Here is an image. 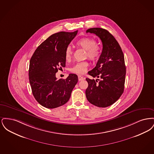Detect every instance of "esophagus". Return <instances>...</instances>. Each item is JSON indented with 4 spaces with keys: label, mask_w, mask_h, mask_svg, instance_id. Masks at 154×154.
I'll use <instances>...</instances> for the list:
<instances>
[{
    "label": "esophagus",
    "mask_w": 154,
    "mask_h": 154,
    "mask_svg": "<svg viewBox=\"0 0 154 154\" xmlns=\"http://www.w3.org/2000/svg\"><path fill=\"white\" fill-rule=\"evenodd\" d=\"M78 79H79V81H82L84 80V78L83 77H82L80 75H78Z\"/></svg>",
    "instance_id": "esophagus-1"
}]
</instances>
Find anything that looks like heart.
<instances>
[{
	"instance_id": "heart-1",
	"label": "heart",
	"mask_w": 154,
	"mask_h": 154,
	"mask_svg": "<svg viewBox=\"0 0 154 154\" xmlns=\"http://www.w3.org/2000/svg\"><path fill=\"white\" fill-rule=\"evenodd\" d=\"M76 44L87 51L86 57L92 60H96L100 58L101 51L99 46L97 45L95 39L92 37H85L78 40ZM73 56V51L70 46L66 47L65 52V57L67 61H69ZM88 63L86 61L78 62L72 66L70 70L73 73L82 74L87 70Z\"/></svg>"
}]
</instances>
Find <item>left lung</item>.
<instances>
[{
    "label": "left lung",
    "instance_id": "left-lung-1",
    "mask_svg": "<svg viewBox=\"0 0 154 154\" xmlns=\"http://www.w3.org/2000/svg\"><path fill=\"white\" fill-rule=\"evenodd\" d=\"M86 32L94 33L100 38L103 50L95 68L88 72L89 75L100 80L87 78L88 87L85 95L91 104L106 107L116 102L124 92L126 75L124 55L117 41L108 30L94 28Z\"/></svg>",
    "mask_w": 154,
    "mask_h": 154
}]
</instances>
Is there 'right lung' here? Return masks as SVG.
Instances as JSON below:
<instances>
[{"label":"right lung","instance_id":"add662e5","mask_svg":"<svg viewBox=\"0 0 154 154\" xmlns=\"http://www.w3.org/2000/svg\"><path fill=\"white\" fill-rule=\"evenodd\" d=\"M77 32L52 35L37 48L30 58L29 79L32 94L44 107L54 109L65 104L78 82L75 74H70L66 79L56 77L58 70L66 66L65 50Z\"/></svg>","mask_w":154,"mask_h":154}]
</instances>
